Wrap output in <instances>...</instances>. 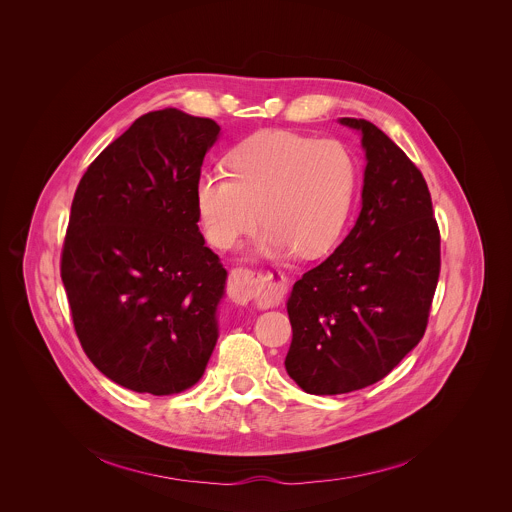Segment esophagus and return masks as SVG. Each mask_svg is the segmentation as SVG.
<instances>
[{
	"label": "esophagus",
	"instance_id": "1",
	"mask_svg": "<svg viewBox=\"0 0 512 512\" xmlns=\"http://www.w3.org/2000/svg\"><path fill=\"white\" fill-rule=\"evenodd\" d=\"M284 284H286L284 276L274 278V276H264L260 272L246 270V268H236L232 270L228 280V293L236 303H248L252 299L282 293Z\"/></svg>",
	"mask_w": 512,
	"mask_h": 512
}]
</instances>
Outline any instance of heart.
<instances>
[{"label": "heart", "instance_id": "1", "mask_svg": "<svg viewBox=\"0 0 512 512\" xmlns=\"http://www.w3.org/2000/svg\"><path fill=\"white\" fill-rule=\"evenodd\" d=\"M226 167L228 175L203 171L195 185L197 215L213 246L230 248L260 217L266 224L252 250L262 256H319L341 238L359 179L343 142L260 132L228 153Z\"/></svg>", "mask_w": 512, "mask_h": 512}]
</instances>
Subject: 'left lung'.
Here are the masks:
<instances>
[{"mask_svg":"<svg viewBox=\"0 0 512 512\" xmlns=\"http://www.w3.org/2000/svg\"><path fill=\"white\" fill-rule=\"evenodd\" d=\"M357 130L366 167L361 213L335 252L288 297L286 370L309 394L382 380L424 337L439 278V230L420 169L374 124Z\"/></svg>","mask_w":512,"mask_h":512,"instance_id":"1","label":"left lung"}]
</instances>
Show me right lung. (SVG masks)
I'll use <instances>...</instances> for the list:
<instances>
[{
    "label": "right lung",
    "instance_id": "right-lung-1",
    "mask_svg": "<svg viewBox=\"0 0 512 512\" xmlns=\"http://www.w3.org/2000/svg\"><path fill=\"white\" fill-rule=\"evenodd\" d=\"M220 126L163 108L82 175L61 278L86 357L153 396L191 388L219 339L226 270L199 230L195 185Z\"/></svg>",
    "mask_w": 512,
    "mask_h": 512
}]
</instances>
